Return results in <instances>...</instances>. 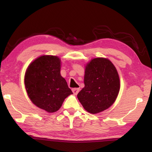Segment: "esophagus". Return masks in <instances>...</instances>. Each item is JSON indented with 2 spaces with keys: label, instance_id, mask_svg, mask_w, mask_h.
I'll return each mask as SVG.
<instances>
[{
  "label": "esophagus",
  "instance_id": "1",
  "mask_svg": "<svg viewBox=\"0 0 152 152\" xmlns=\"http://www.w3.org/2000/svg\"><path fill=\"white\" fill-rule=\"evenodd\" d=\"M72 91L74 95H77L78 93V92L80 91V88H73L72 89Z\"/></svg>",
  "mask_w": 152,
  "mask_h": 152
}]
</instances>
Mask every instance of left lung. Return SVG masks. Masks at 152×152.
Listing matches in <instances>:
<instances>
[{
	"label": "left lung",
	"instance_id": "left-lung-1",
	"mask_svg": "<svg viewBox=\"0 0 152 152\" xmlns=\"http://www.w3.org/2000/svg\"><path fill=\"white\" fill-rule=\"evenodd\" d=\"M84 85L77 96L86 111L95 114L114 104L120 89V80L111 61L97 57L86 64Z\"/></svg>",
	"mask_w": 152,
	"mask_h": 152
}]
</instances>
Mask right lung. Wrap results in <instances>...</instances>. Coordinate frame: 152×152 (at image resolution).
I'll use <instances>...</instances> for the list:
<instances>
[{"label": "right lung", "instance_id": "right-lung-1", "mask_svg": "<svg viewBox=\"0 0 152 152\" xmlns=\"http://www.w3.org/2000/svg\"><path fill=\"white\" fill-rule=\"evenodd\" d=\"M61 59L42 56L27 67L24 83L28 96L34 104L48 113L57 112L68 96L72 94L61 75Z\"/></svg>", "mask_w": 152, "mask_h": 152}]
</instances>
